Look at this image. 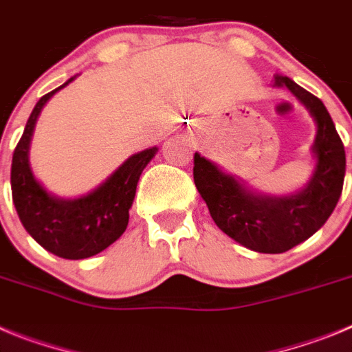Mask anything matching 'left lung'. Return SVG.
<instances>
[{
  "instance_id": "1",
  "label": "left lung",
  "mask_w": 352,
  "mask_h": 352,
  "mask_svg": "<svg viewBox=\"0 0 352 352\" xmlns=\"http://www.w3.org/2000/svg\"><path fill=\"white\" fill-rule=\"evenodd\" d=\"M275 85H286L318 122L314 140L318 164L302 192L287 198L256 196L198 153L192 166L196 189L214 223L242 245L268 254L289 251L314 235L333 212L346 175L344 144L322 101L286 75H275Z\"/></svg>"
}]
</instances>
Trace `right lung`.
I'll list each match as a JSON object with an SVG mask.
<instances>
[{
    "label": "right lung",
    "mask_w": 352,
    "mask_h": 352,
    "mask_svg": "<svg viewBox=\"0 0 352 352\" xmlns=\"http://www.w3.org/2000/svg\"><path fill=\"white\" fill-rule=\"evenodd\" d=\"M38 100L12 157V199L22 226L43 249L65 259H84L98 254L124 233L137 184L157 148H147L129 157L96 191L78 199H58L36 182L28 161L34 122L54 93Z\"/></svg>",
    "instance_id": "obj_1"
}]
</instances>
